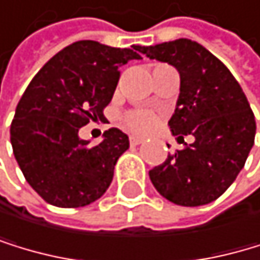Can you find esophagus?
<instances>
[{"label": "esophagus", "instance_id": "34e87169", "mask_svg": "<svg viewBox=\"0 0 260 260\" xmlns=\"http://www.w3.org/2000/svg\"><path fill=\"white\" fill-rule=\"evenodd\" d=\"M129 142H131V145H141L144 142L142 137H136V136H131L129 137Z\"/></svg>", "mask_w": 260, "mask_h": 260}]
</instances>
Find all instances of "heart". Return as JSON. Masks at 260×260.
<instances>
[{
  "label": "heart",
  "instance_id": "b5f03b06",
  "mask_svg": "<svg viewBox=\"0 0 260 260\" xmlns=\"http://www.w3.org/2000/svg\"><path fill=\"white\" fill-rule=\"evenodd\" d=\"M121 123L127 131H131L134 134H147L150 131H153L158 119L148 110H133L123 115Z\"/></svg>",
  "mask_w": 260,
  "mask_h": 260
}]
</instances>
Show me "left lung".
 Listing matches in <instances>:
<instances>
[{"label":"left lung","mask_w":260,"mask_h":260,"mask_svg":"<svg viewBox=\"0 0 260 260\" xmlns=\"http://www.w3.org/2000/svg\"><path fill=\"white\" fill-rule=\"evenodd\" d=\"M139 51L177 69L180 94L169 127L182 139L195 137L150 171V180L174 205H208L233 184L254 145L248 99L227 67L197 41L180 38Z\"/></svg>","instance_id":"8db88e82"}]
</instances>
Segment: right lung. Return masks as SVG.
Segmentation results:
<instances>
[{
    "mask_svg": "<svg viewBox=\"0 0 260 260\" xmlns=\"http://www.w3.org/2000/svg\"><path fill=\"white\" fill-rule=\"evenodd\" d=\"M133 49L76 41L35 75L11 123L12 152L31 188L57 208H81L101 198L129 148L116 127L91 145L78 131L104 116L119 80V67L142 59Z\"/></svg>",
    "mask_w": 260,
    "mask_h": 260,
    "instance_id": "obj_1",
    "label": "right lung"
}]
</instances>
